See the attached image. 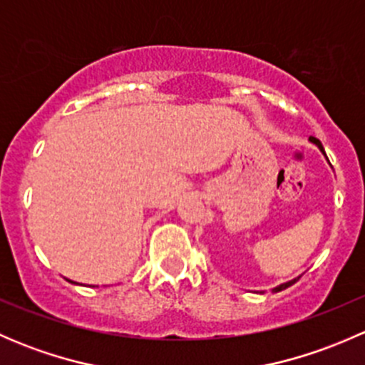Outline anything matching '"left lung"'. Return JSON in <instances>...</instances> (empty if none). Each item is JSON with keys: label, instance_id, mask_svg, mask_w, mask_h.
<instances>
[{"label": "left lung", "instance_id": "left-lung-1", "mask_svg": "<svg viewBox=\"0 0 365 365\" xmlns=\"http://www.w3.org/2000/svg\"><path fill=\"white\" fill-rule=\"evenodd\" d=\"M309 141H312V143H314V145H318V148L322 150L323 153H325V150H323L322 143H319L318 139H316V138H312V135H311V138H309ZM297 281H298V279H293V281H289V282H284V284L277 286V288H274V289H272V292H274V293H277V292H282V289H286V288H289V286H292V284H295Z\"/></svg>", "mask_w": 365, "mask_h": 365}]
</instances>
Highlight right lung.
<instances>
[{
    "mask_svg": "<svg viewBox=\"0 0 365 365\" xmlns=\"http://www.w3.org/2000/svg\"><path fill=\"white\" fill-rule=\"evenodd\" d=\"M70 282H72V281H70Z\"/></svg>",
    "mask_w": 365,
    "mask_h": 365,
    "instance_id": "1",
    "label": "right lung"
}]
</instances>
